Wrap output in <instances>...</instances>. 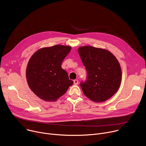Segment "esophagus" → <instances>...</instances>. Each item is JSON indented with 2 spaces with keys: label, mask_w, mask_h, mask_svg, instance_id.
<instances>
[{
  "label": "esophagus",
  "mask_w": 146,
  "mask_h": 146,
  "mask_svg": "<svg viewBox=\"0 0 146 146\" xmlns=\"http://www.w3.org/2000/svg\"><path fill=\"white\" fill-rule=\"evenodd\" d=\"M73 82H74V84L77 85L78 83V80H74L73 81Z\"/></svg>",
  "instance_id": "obj_1"
}]
</instances>
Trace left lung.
Instances as JSON below:
<instances>
[{
	"instance_id": "obj_1",
	"label": "left lung",
	"mask_w": 146,
	"mask_h": 146,
	"mask_svg": "<svg viewBox=\"0 0 146 146\" xmlns=\"http://www.w3.org/2000/svg\"><path fill=\"white\" fill-rule=\"evenodd\" d=\"M78 54L87 72V78L80 86L84 95L95 102L110 99L119 89L121 68L115 56L107 50L87 46L80 47Z\"/></svg>"
}]
</instances>
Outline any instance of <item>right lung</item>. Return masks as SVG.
I'll use <instances>...</instances> for the list:
<instances>
[{"label":"right lung","instance_id":"right-lung-1","mask_svg":"<svg viewBox=\"0 0 146 146\" xmlns=\"http://www.w3.org/2000/svg\"><path fill=\"white\" fill-rule=\"evenodd\" d=\"M70 50L69 46L55 45L39 49L30 58L26 70L27 82L30 89L40 99L55 102L73 84L61 67Z\"/></svg>","mask_w":146,"mask_h":146}]
</instances>
